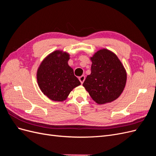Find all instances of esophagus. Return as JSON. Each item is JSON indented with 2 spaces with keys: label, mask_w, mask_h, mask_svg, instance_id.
<instances>
[{
  "label": "esophagus",
  "mask_w": 156,
  "mask_h": 156,
  "mask_svg": "<svg viewBox=\"0 0 156 156\" xmlns=\"http://www.w3.org/2000/svg\"><path fill=\"white\" fill-rule=\"evenodd\" d=\"M79 79L80 82H81V83L83 84L84 80H85V77H84V75H82V76H81L79 78Z\"/></svg>",
  "instance_id": "34e87169"
}]
</instances>
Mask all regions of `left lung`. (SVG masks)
Segmentation results:
<instances>
[{"label": "left lung", "mask_w": 156, "mask_h": 156, "mask_svg": "<svg viewBox=\"0 0 156 156\" xmlns=\"http://www.w3.org/2000/svg\"><path fill=\"white\" fill-rule=\"evenodd\" d=\"M91 73L83 86L92 100L103 105L116 100L123 92L127 73L118 56L107 49H101L90 57Z\"/></svg>", "instance_id": "8db88e82"}]
</instances>
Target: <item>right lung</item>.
I'll return each instance as SVG.
<instances>
[{
    "mask_svg": "<svg viewBox=\"0 0 156 156\" xmlns=\"http://www.w3.org/2000/svg\"><path fill=\"white\" fill-rule=\"evenodd\" d=\"M69 55L56 50L48 55L37 70V81L44 95L55 101H63L81 83L68 65Z\"/></svg>",
    "mask_w": 156,
    "mask_h": 156,
    "instance_id": "add662e5",
    "label": "right lung"
}]
</instances>
